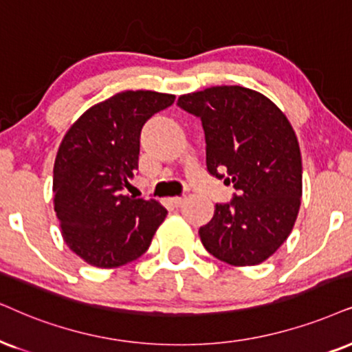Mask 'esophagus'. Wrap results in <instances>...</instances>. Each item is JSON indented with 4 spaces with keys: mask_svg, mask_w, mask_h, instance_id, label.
I'll return each instance as SVG.
<instances>
[{
    "mask_svg": "<svg viewBox=\"0 0 352 352\" xmlns=\"http://www.w3.org/2000/svg\"><path fill=\"white\" fill-rule=\"evenodd\" d=\"M184 203H185V198H172L170 199V204L173 208H180Z\"/></svg>",
    "mask_w": 352,
    "mask_h": 352,
    "instance_id": "obj_1",
    "label": "esophagus"
}]
</instances>
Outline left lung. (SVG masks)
<instances>
[{
	"label": "left lung",
	"instance_id": "8db88e82",
	"mask_svg": "<svg viewBox=\"0 0 352 352\" xmlns=\"http://www.w3.org/2000/svg\"><path fill=\"white\" fill-rule=\"evenodd\" d=\"M177 105L201 120L208 172L235 188L199 228L204 248L224 263L260 265L289 237L300 208L302 161L291 123L242 86L180 96Z\"/></svg>",
	"mask_w": 352,
	"mask_h": 352
}]
</instances>
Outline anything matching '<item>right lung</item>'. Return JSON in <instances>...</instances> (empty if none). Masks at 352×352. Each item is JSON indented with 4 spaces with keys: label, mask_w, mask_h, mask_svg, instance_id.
I'll list each match as a JSON object with an SVG mask.
<instances>
[{
    "label": "right lung",
    "mask_w": 352,
    "mask_h": 352,
    "mask_svg": "<svg viewBox=\"0 0 352 352\" xmlns=\"http://www.w3.org/2000/svg\"><path fill=\"white\" fill-rule=\"evenodd\" d=\"M175 96L118 92L84 112L69 128L53 167V204L71 250L97 268L140 258L167 209L154 199L124 197L138 168L140 135Z\"/></svg>",
    "instance_id": "right-lung-1"
}]
</instances>
